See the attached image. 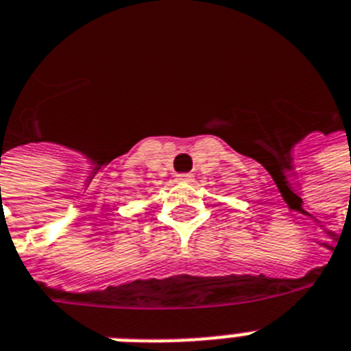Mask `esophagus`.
I'll return each mask as SVG.
<instances>
[{"mask_svg":"<svg viewBox=\"0 0 351 351\" xmlns=\"http://www.w3.org/2000/svg\"><path fill=\"white\" fill-rule=\"evenodd\" d=\"M178 181L179 182H192L193 181V176H192V173H179Z\"/></svg>","mask_w":351,"mask_h":351,"instance_id":"obj_1","label":"esophagus"}]
</instances>
